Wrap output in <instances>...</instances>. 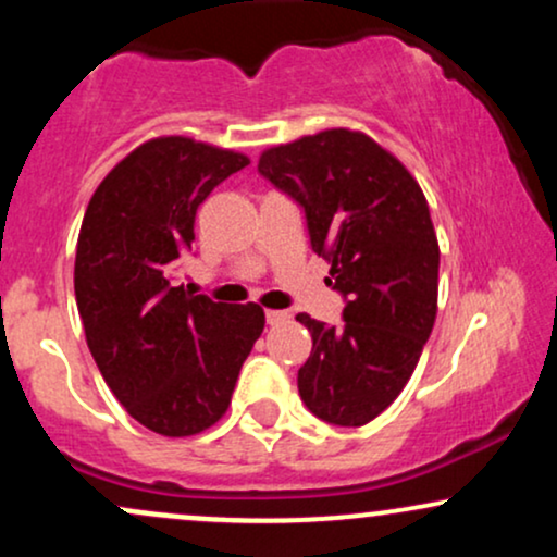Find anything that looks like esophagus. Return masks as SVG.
I'll return each instance as SVG.
<instances>
[{"label":"esophagus","instance_id":"34e87169","mask_svg":"<svg viewBox=\"0 0 557 557\" xmlns=\"http://www.w3.org/2000/svg\"><path fill=\"white\" fill-rule=\"evenodd\" d=\"M264 317H267V324H280V322H285V319H290L287 311H280V309H267Z\"/></svg>","mask_w":557,"mask_h":557}]
</instances>
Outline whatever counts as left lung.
I'll return each instance as SVG.
<instances>
[{"mask_svg": "<svg viewBox=\"0 0 557 557\" xmlns=\"http://www.w3.org/2000/svg\"><path fill=\"white\" fill-rule=\"evenodd\" d=\"M259 172L304 207L311 248L345 298L341 327L296 317L311 332L300 400L330 424H369L411 380L437 317L440 246L424 190L348 127L272 146Z\"/></svg>", "mask_w": 557, "mask_h": 557, "instance_id": "8db88e82", "label": "left lung"}]
</instances>
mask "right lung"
Returning <instances> with one entry per match:
<instances>
[{
    "mask_svg": "<svg viewBox=\"0 0 557 557\" xmlns=\"http://www.w3.org/2000/svg\"><path fill=\"white\" fill-rule=\"evenodd\" d=\"M251 164L185 136L140 144L88 201L75 248V300L96 367L138 424L190 437L225 417L264 330L259 304H216L175 285L196 209Z\"/></svg>",
    "mask_w": 557,
    "mask_h": 557,
    "instance_id": "add662e5",
    "label": "right lung"
}]
</instances>
